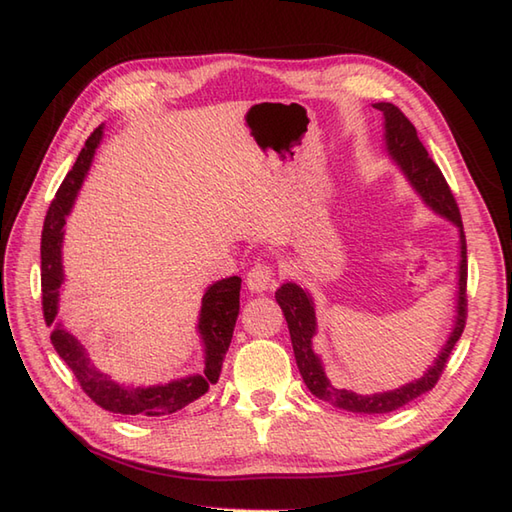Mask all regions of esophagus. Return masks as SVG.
Wrapping results in <instances>:
<instances>
[{"label": "esophagus", "mask_w": 512, "mask_h": 512, "mask_svg": "<svg viewBox=\"0 0 512 512\" xmlns=\"http://www.w3.org/2000/svg\"><path fill=\"white\" fill-rule=\"evenodd\" d=\"M275 284V268L266 262H257L246 275V286L250 292H264Z\"/></svg>", "instance_id": "esophagus-1"}]
</instances>
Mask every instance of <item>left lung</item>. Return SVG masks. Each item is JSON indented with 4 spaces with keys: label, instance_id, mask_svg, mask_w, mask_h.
<instances>
[{
    "label": "left lung",
    "instance_id": "8db88e82",
    "mask_svg": "<svg viewBox=\"0 0 512 512\" xmlns=\"http://www.w3.org/2000/svg\"><path fill=\"white\" fill-rule=\"evenodd\" d=\"M376 110L385 116V140L389 156L398 162V167L405 173L407 180L413 184V189L420 193V198L427 202L433 211L447 217L455 226L460 228V279H458V317L453 323V332L449 336L447 345L442 347L436 363H433L422 378L407 383L405 387L394 391H383V394H369L361 396L354 394L350 389H336L328 376L323 372V365L319 356L312 350V336L317 334V317H314V303L310 295L297 284H284L277 292L275 299L284 310V317L290 330L292 350H295L297 367L301 372L303 383L308 385L314 396L319 400L330 402V405L354 411V413H389L407 405L413 398L427 394L429 389L436 387L444 367H447L449 356L453 352L455 343L460 341L466 325V237L462 228V217L458 202H455L453 193L449 189L447 180H444L440 167L431 160L429 151L420 143L416 127L411 125L409 118L402 114L396 105L391 103H376Z\"/></svg>",
    "mask_w": 512,
    "mask_h": 512
}]
</instances>
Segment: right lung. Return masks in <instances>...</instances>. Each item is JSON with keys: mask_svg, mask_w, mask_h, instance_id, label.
I'll list each match as a JSON object with an SVG mask.
<instances>
[{"mask_svg": "<svg viewBox=\"0 0 512 512\" xmlns=\"http://www.w3.org/2000/svg\"><path fill=\"white\" fill-rule=\"evenodd\" d=\"M103 125L96 127L85 140V147L76 158L74 167L61 182L48 209L46 222L41 233V306L46 325L54 323L59 308V288L63 284V266H61V242H63V224L65 215L70 213L76 193H79L85 173L92 165V156L101 143ZM239 288L242 279L226 277L215 281L202 297V310L198 330L204 343V372L187 376L180 380H171L167 385L154 387H125L118 385L107 374L99 372L90 361L88 350L79 343L76 336L65 332L61 325L52 330L50 341L54 350L72 369L74 378L79 380L81 389L88 394L96 405L105 411L123 413V416H169L178 409H184L189 402L198 400L209 391V385L217 383L222 374V363L233 339V328L239 314Z\"/></svg>", "mask_w": 512, "mask_h": 512, "instance_id": "add662e5", "label": "right lung"}]
</instances>
